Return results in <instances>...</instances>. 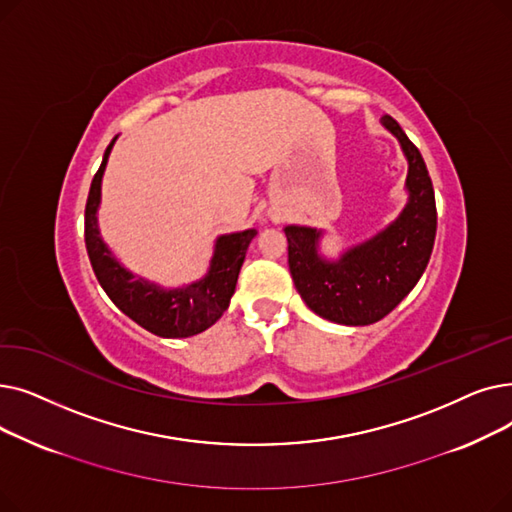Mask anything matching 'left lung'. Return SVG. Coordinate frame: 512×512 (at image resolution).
I'll return each mask as SVG.
<instances>
[{
    "instance_id": "obj_1",
    "label": "left lung",
    "mask_w": 512,
    "mask_h": 512,
    "mask_svg": "<svg viewBox=\"0 0 512 512\" xmlns=\"http://www.w3.org/2000/svg\"><path fill=\"white\" fill-rule=\"evenodd\" d=\"M381 123L408 160V202L396 221L335 262L319 256L321 231L285 227L298 294L312 312L339 325H371L392 312L421 279L435 241L437 210L425 160L392 116H381Z\"/></svg>"
}]
</instances>
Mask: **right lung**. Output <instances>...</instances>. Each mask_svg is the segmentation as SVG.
<instances>
[{"mask_svg":"<svg viewBox=\"0 0 512 512\" xmlns=\"http://www.w3.org/2000/svg\"><path fill=\"white\" fill-rule=\"evenodd\" d=\"M116 137L91 181L85 206V246L93 273L108 298L143 329L160 337H189L206 331L229 308L239 269L256 229L221 235L216 239L208 275L177 289H162L129 273L108 250L97 229V208L102 198V177Z\"/></svg>","mask_w":512,"mask_h":512,"instance_id":"add662e5","label":"right lung"}]
</instances>
